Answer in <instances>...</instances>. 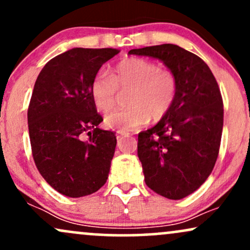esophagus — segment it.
Masks as SVG:
<instances>
[{"mask_svg": "<svg viewBox=\"0 0 250 250\" xmlns=\"http://www.w3.org/2000/svg\"><path fill=\"white\" fill-rule=\"evenodd\" d=\"M116 135H117V139H120V137L125 136V135H127V134H125V133H120V131H119V133H117Z\"/></svg>", "mask_w": 250, "mask_h": 250, "instance_id": "obj_1", "label": "esophagus"}]
</instances>
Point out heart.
<instances>
[{"mask_svg":"<svg viewBox=\"0 0 250 250\" xmlns=\"http://www.w3.org/2000/svg\"><path fill=\"white\" fill-rule=\"evenodd\" d=\"M179 82L171 70L142 57L123 59L111 75L97 73L90 83V96L97 110L108 111L115 105L120 91H127L129 107L111 111L104 117L105 127L120 133L135 130L149 120L159 121L173 107Z\"/></svg>","mask_w":250,"mask_h":250,"instance_id":"b5f03b06","label":"heart"}]
</instances>
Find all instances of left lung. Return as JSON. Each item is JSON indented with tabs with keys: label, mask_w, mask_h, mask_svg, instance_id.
Wrapping results in <instances>:
<instances>
[{
	"label": "left lung",
	"mask_w": 250,
	"mask_h": 250,
	"mask_svg": "<svg viewBox=\"0 0 250 250\" xmlns=\"http://www.w3.org/2000/svg\"><path fill=\"white\" fill-rule=\"evenodd\" d=\"M130 55L159 59L177 77L179 89L167 115L139 134L137 156L146 185L170 200L194 193L213 171L223 128V101L202 59L179 45L131 49Z\"/></svg>",
	"instance_id": "left-lung-1"
}]
</instances>
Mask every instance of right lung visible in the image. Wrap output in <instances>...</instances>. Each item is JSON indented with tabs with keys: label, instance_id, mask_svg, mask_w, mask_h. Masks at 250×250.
<instances>
[{
	"label": "right lung",
	"instance_id": "add662e5",
	"mask_svg": "<svg viewBox=\"0 0 250 250\" xmlns=\"http://www.w3.org/2000/svg\"><path fill=\"white\" fill-rule=\"evenodd\" d=\"M119 53L73 48L47 62L37 76L28 107L31 153L43 179L65 196H87L107 182L116 136L99 128L103 119L90 83Z\"/></svg>",
	"mask_w": 250,
	"mask_h": 250
}]
</instances>
